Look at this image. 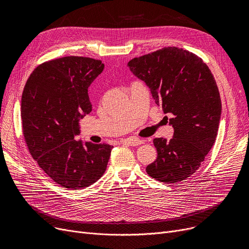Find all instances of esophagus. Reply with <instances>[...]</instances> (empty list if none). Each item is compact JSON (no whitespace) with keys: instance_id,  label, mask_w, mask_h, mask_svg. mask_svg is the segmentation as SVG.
<instances>
[{"instance_id":"esophagus-1","label":"esophagus","mask_w":249,"mask_h":249,"mask_svg":"<svg viewBox=\"0 0 249 249\" xmlns=\"http://www.w3.org/2000/svg\"><path fill=\"white\" fill-rule=\"evenodd\" d=\"M121 143H126V144L131 145V146H138V145L143 144V143H144V140L130 137V138H126V139L121 140Z\"/></svg>"}]
</instances>
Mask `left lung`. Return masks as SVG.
<instances>
[{
	"label": "left lung",
	"instance_id": "obj_1",
	"mask_svg": "<svg viewBox=\"0 0 249 249\" xmlns=\"http://www.w3.org/2000/svg\"><path fill=\"white\" fill-rule=\"evenodd\" d=\"M163 112L174 115L171 140L154 138L158 151L146 173L178 182L198 171L217 137L222 105L215 78L202 58L178 47H164L128 62Z\"/></svg>",
	"mask_w": 249,
	"mask_h": 249
}]
</instances>
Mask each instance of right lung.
Returning <instances> with one entry per match:
<instances>
[{
  "label": "right lung",
  "mask_w": 249,
  "mask_h": 249,
  "mask_svg": "<svg viewBox=\"0 0 249 249\" xmlns=\"http://www.w3.org/2000/svg\"><path fill=\"white\" fill-rule=\"evenodd\" d=\"M104 68L101 60L65 56L39 65L25 85L24 138L38 165L63 188H87L106 172L113 146L74 139L91 111L88 89Z\"/></svg>",
  "instance_id": "add662e5"
}]
</instances>
